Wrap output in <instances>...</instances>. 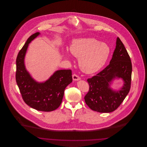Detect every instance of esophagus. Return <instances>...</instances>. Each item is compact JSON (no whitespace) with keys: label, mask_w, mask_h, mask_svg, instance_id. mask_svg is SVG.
<instances>
[{"label":"esophagus","mask_w":147,"mask_h":147,"mask_svg":"<svg viewBox=\"0 0 147 147\" xmlns=\"http://www.w3.org/2000/svg\"><path fill=\"white\" fill-rule=\"evenodd\" d=\"M72 77H73V80H74V81H78V80H80V78L79 77V76H78L76 74H74L72 76Z\"/></svg>","instance_id":"esophagus-1"}]
</instances>
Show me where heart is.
I'll return each instance as SVG.
<instances>
[{
    "instance_id": "1",
    "label": "heart",
    "mask_w": 147,
    "mask_h": 147,
    "mask_svg": "<svg viewBox=\"0 0 147 147\" xmlns=\"http://www.w3.org/2000/svg\"><path fill=\"white\" fill-rule=\"evenodd\" d=\"M69 49L73 56L78 58L80 69L87 74L100 70L111 54V49L107 43L90 37L74 39ZM64 55L67 58L69 57L67 51L64 52Z\"/></svg>"
}]
</instances>
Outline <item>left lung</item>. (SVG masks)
Masks as SVG:
<instances>
[{
    "label": "left lung",
    "mask_w": 147,
    "mask_h": 147,
    "mask_svg": "<svg viewBox=\"0 0 147 147\" xmlns=\"http://www.w3.org/2000/svg\"><path fill=\"white\" fill-rule=\"evenodd\" d=\"M116 48L110 64L96 76L87 80L89 90L84 99L92 110L109 113L116 110L128 94L131 83L132 63L123 43L116 40ZM122 79L123 86L119 90L111 87L115 79Z\"/></svg>",
    "instance_id": "obj_1"
}]
</instances>
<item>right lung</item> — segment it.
Returning a JSON list of instances; mask_svg holds the SVG:
<instances>
[{
  "instance_id": "add662e5",
  "label": "right lung",
  "mask_w": 147,
  "mask_h": 147,
  "mask_svg": "<svg viewBox=\"0 0 147 147\" xmlns=\"http://www.w3.org/2000/svg\"><path fill=\"white\" fill-rule=\"evenodd\" d=\"M40 35H31L19 52L16 58V81L25 102L38 111L49 112L61 104L65 88L72 82L71 70L56 71L49 79L38 82L30 75L25 65V57L28 45Z\"/></svg>"
}]
</instances>
